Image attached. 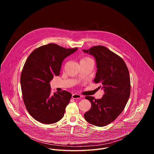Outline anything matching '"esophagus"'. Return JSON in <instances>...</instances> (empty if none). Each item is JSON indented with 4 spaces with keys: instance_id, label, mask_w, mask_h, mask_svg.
<instances>
[{
    "instance_id": "34e87169",
    "label": "esophagus",
    "mask_w": 154,
    "mask_h": 154,
    "mask_svg": "<svg viewBox=\"0 0 154 154\" xmlns=\"http://www.w3.org/2000/svg\"><path fill=\"white\" fill-rule=\"evenodd\" d=\"M82 97V96L80 94H73L72 95V98L74 99H80Z\"/></svg>"
}]
</instances>
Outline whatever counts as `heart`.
<instances>
[{
    "instance_id": "b5f03b06",
    "label": "heart",
    "mask_w": 154,
    "mask_h": 154,
    "mask_svg": "<svg viewBox=\"0 0 154 154\" xmlns=\"http://www.w3.org/2000/svg\"><path fill=\"white\" fill-rule=\"evenodd\" d=\"M93 61V60H92L91 58H89V57H85L83 58L82 59V60H81V61Z\"/></svg>"
}]
</instances>
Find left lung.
<instances>
[{"label": "left lung", "mask_w": 154, "mask_h": 154, "mask_svg": "<svg viewBox=\"0 0 154 154\" xmlns=\"http://www.w3.org/2000/svg\"><path fill=\"white\" fill-rule=\"evenodd\" d=\"M84 53L93 56L97 72L94 82L103 90L100 99L86 96L91 108L84 114L85 120L96 126H105L114 121L124 109L130 94V79L127 66L119 56L102 46H94Z\"/></svg>", "instance_id": "1"}]
</instances>
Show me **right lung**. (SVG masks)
Here are the masks:
<instances>
[{
  "label": "right lung",
  "mask_w": 154,
  "mask_h": 154,
  "mask_svg": "<svg viewBox=\"0 0 154 154\" xmlns=\"http://www.w3.org/2000/svg\"><path fill=\"white\" fill-rule=\"evenodd\" d=\"M77 49L51 43L36 49L27 58L20 75L21 90L27 111L37 121L50 124L63 117L72 94L66 91L51 94L49 83L60 74L64 59Z\"/></svg>",
  "instance_id": "add662e5"
}]
</instances>
